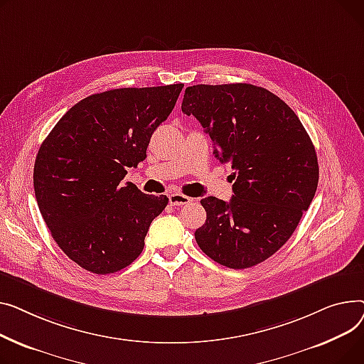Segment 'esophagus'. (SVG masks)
Segmentation results:
<instances>
[{
  "label": "esophagus",
  "instance_id": "obj_1",
  "mask_svg": "<svg viewBox=\"0 0 364 364\" xmlns=\"http://www.w3.org/2000/svg\"><path fill=\"white\" fill-rule=\"evenodd\" d=\"M192 200L183 194H179V192H175V194L168 196V203L172 205H186L189 204Z\"/></svg>",
  "mask_w": 364,
  "mask_h": 364
}]
</instances>
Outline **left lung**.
Wrapping results in <instances>:
<instances>
[{
	"label": "left lung",
	"mask_w": 364,
	"mask_h": 364,
	"mask_svg": "<svg viewBox=\"0 0 364 364\" xmlns=\"http://www.w3.org/2000/svg\"><path fill=\"white\" fill-rule=\"evenodd\" d=\"M182 112L201 123L216 157L235 170L229 203L201 200L207 219L196 230L198 247L229 269L264 262L291 238L317 189V156L303 123L279 97L251 83L188 87Z\"/></svg>",
	"instance_id": "1"
}]
</instances>
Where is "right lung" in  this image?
Wrapping results in <instances>:
<instances>
[{
  "instance_id": "right-lung-1",
  "label": "right lung",
  "mask_w": 364,
  "mask_h": 364,
  "mask_svg": "<svg viewBox=\"0 0 364 364\" xmlns=\"http://www.w3.org/2000/svg\"><path fill=\"white\" fill-rule=\"evenodd\" d=\"M183 83L120 88L83 98L41 144L33 167L38 207L51 237L82 269L107 274L144 250L149 225L168 203L123 185L126 167L146 157L157 126Z\"/></svg>"
}]
</instances>
